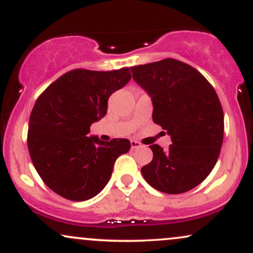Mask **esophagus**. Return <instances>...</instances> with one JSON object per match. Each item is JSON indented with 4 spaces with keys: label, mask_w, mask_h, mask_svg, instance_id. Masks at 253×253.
Masks as SVG:
<instances>
[{
    "label": "esophagus",
    "mask_w": 253,
    "mask_h": 253,
    "mask_svg": "<svg viewBox=\"0 0 253 253\" xmlns=\"http://www.w3.org/2000/svg\"><path fill=\"white\" fill-rule=\"evenodd\" d=\"M130 146H132V150H135V149H139V147H141V144L136 140H130Z\"/></svg>",
    "instance_id": "obj_1"
}]
</instances>
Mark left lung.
<instances>
[{"mask_svg":"<svg viewBox=\"0 0 253 253\" xmlns=\"http://www.w3.org/2000/svg\"><path fill=\"white\" fill-rule=\"evenodd\" d=\"M133 80L151 97L152 119L171 138L164 151L151 145L153 159L145 181L167 194L199 185L213 170L223 139V112L215 90L196 69L176 59L130 68Z\"/></svg>","mask_w":253,"mask_h":253,"instance_id":"1","label":"left lung"}]
</instances>
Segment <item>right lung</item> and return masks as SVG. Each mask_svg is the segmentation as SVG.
I'll return each instance as SVG.
<instances>
[{"mask_svg": "<svg viewBox=\"0 0 253 253\" xmlns=\"http://www.w3.org/2000/svg\"><path fill=\"white\" fill-rule=\"evenodd\" d=\"M129 80L128 68L76 69L37 100L28 125V151L37 172L58 195L71 201L92 199L109 182L118 157L129 151L128 139L86 136L91 124L107 114L110 95Z\"/></svg>", "mask_w": 253, "mask_h": 253, "instance_id": "add662e5", "label": "right lung"}]
</instances>
